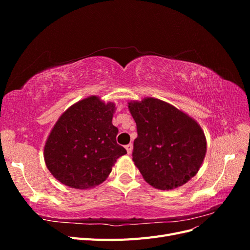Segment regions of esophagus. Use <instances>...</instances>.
Wrapping results in <instances>:
<instances>
[{
    "mask_svg": "<svg viewBox=\"0 0 250 250\" xmlns=\"http://www.w3.org/2000/svg\"><path fill=\"white\" fill-rule=\"evenodd\" d=\"M125 149L127 150L128 154H131V152H132V144H128V145L125 146Z\"/></svg>",
    "mask_w": 250,
    "mask_h": 250,
    "instance_id": "esophagus-1",
    "label": "esophagus"
}]
</instances>
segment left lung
Here are the masks:
<instances>
[{"label": "left lung", "mask_w": 250, "mask_h": 250, "mask_svg": "<svg viewBox=\"0 0 250 250\" xmlns=\"http://www.w3.org/2000/svg\"><path fill=\"white\" fill-rule=\"evenodd\" d=\"M137 124L132 160L149 185L172 190L198 172L207 141L196 121L173 105L153 98L128 105Z\"/></svg>", "instance_id": "obj_1"}]
</instances>
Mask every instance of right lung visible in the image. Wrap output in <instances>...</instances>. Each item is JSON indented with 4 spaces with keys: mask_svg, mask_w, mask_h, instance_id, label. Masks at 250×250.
I'll return each mask as SVG.
<instances>
[{
    "mask_svg": "<svg viewBox=\"0 0 250 250\" xmlns=\"http://www.w3.org/2000/svg\"><path fill=\"white\" fill-rule=\"evenodd\" d=\"M115 105L96 96L74 104L59 118L44 146L49 171L74 188L100 185L126 150L117 144L118 128L111 121Z\"/></svg>",
    "mask_w": 250,
    "mask_h": 250,
    "instance_id": "obj_1",
    "label": "right lung"
}]
</instances>
